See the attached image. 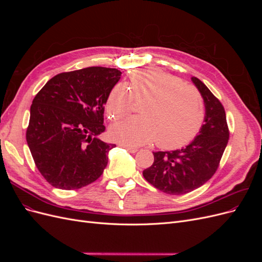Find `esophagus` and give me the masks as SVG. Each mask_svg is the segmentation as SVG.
Returning a JSON list of instances; mask_svg holds the SVG:
<instances>
[{
	"label": "esophagus",
	"mask_w": 262,
	"mask_h": 262,
	"mask_svg": "<svg viewBox=\"0 0 262 262\" xmlns=\"http://www.w3.org/2000/svg\"><path fill=\"white\" fill-rule=\"evenodd\" d=\"M120 146L124 147L126 150H129L130 153H136L138 150V147H134V146H130V145H126V144H120Z\"/></svg>",
	"instance_id": "1"
}]
</instances>
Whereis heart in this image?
I'll list each match as a JSON object with an SVG mask.
<instances>
[{"instance_id": "b5f03b06", "label": "heart", "mask_w": 262, "mask_h": 262, "mask_svg": "<svg viewBox=\"0 0 262 262\" xmlns=\"http://www.w3.org/2000/svg\"><path fill=\"white\" fill-rule=\"evenodd\" d=\"M140 104V117L110 126L112 139L130 146L155 141L161 148L177 149L189 144L204 122L205 104L200 92L161 69L134 71L129 87L117 84L108 95L106 113L118 120Z\"/></svg>"}]
</instances>
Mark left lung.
<instances>
[{"label": "left lung", "instance_id": "8db88e82", "mask_svg": "<svg viewBox=\"0 0 262 262\" xmlns=\"http://www.w3.org/2000/svg\"><path fill=\"white\" fill-rule=\"evenodd\" d=\"M205 104L199 136L181 149L154 152V163L143 170L144 178L167 194H186L204 185L217 170L229 138L223 105L198 77H191Z\"/></svg>", "mask_w": 262, "mask_h": 262}]
</instances>
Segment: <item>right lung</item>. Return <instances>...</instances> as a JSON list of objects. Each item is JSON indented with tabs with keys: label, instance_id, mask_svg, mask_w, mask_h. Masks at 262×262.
I'll return each mask as SVG.
<instances>
[{
	"label": "right lung",
	"instance_id": "right-lung-1",
	"mask_svg": "<svg viewBox=\"0 0 262 262\" xmlns=\"http://www.w3.org/2000/svg\"><path fill=\"white\" fill-rule=\"evenodd\" d=\"M120 75L102 67L63 72L35 96L26 140L38 170L54 188L80 189L106 168L116 144L97 136L106 130L105 104Z\"/></svg>",
	"mask_w": 262,
	"mask_h": 262
}]
</instances>
